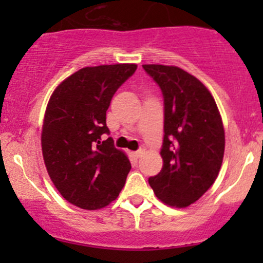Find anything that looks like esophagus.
Here are the masks:
<instances>
[{
    "instance_id": "34e87169",
    "label": "esophagus",
    "mask_w": 263,
    "mask_h": 263,
    "mask_svg": "<svg viewBox=\"0 0 263 263\" xmlns=\"http://www.w3.org/2000/svg\"><path fill=\"white\" fill-rule=\"evenodd\" d=\"M145 153V148H139L137 151H135V156L136 158H140V156H142V154Z\"/></svg>"
}]
</instances>
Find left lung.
<instances>
[{"label":"left lung","mask_w":263,"mask_h":263,"mask_svg":"<svg viewBox=\"0 0 263 263\" xmlns=\"http://www.w3.org/2000/svg\"><path fill=\"white\" fill-rule=\"evenodd\" d=\"M142 67L164 98L163 168L148 184L164 203L187 208L214 184L221 168V117L208 87L191 73L176 66Z\"/></svg>","instance_id":"8db88e82"}]
</instances>
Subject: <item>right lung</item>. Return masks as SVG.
Instances as JSON below:
<instances>
[{
	"label": "right lung",
	"mask_w": 263,
	"mask_h": 263,
	"mask_svg": "<svg viewBox=\"0 0 263 263\" xmlns=\"http://www.w3.org/2000/svg\"><path fill=\"white\" fill-rule=\"evenodd\" d=\"M137 66L84 67L53 91L44 116L42 151L53 184L65 200L85 210L118 197L131 163L108 137L107 110L115 92Z\"/></svg>",
	"instance_id": "right-lung-1"
}]
</instances>
